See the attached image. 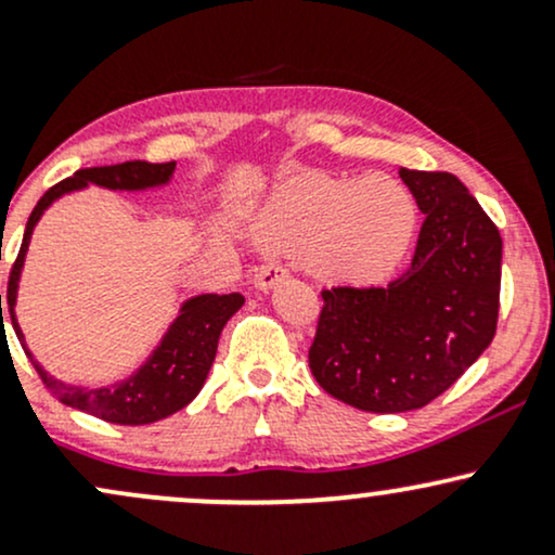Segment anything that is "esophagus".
<instances>
[{
    "label": "esophagus",
    "mask_w": 555,
    "mask_h": 555,
    "mask_svg": "<svg viewBox=\"0 0 555 555\" xmlns=\"http://www.w3.org/2000/svg\"><path fill=\"white\" fill-rule=\"evenodd\" d=\"M286 273H289V271H286L282 263H269V266H263V269H260L258 276H256V289H258V292H269V289H273V286L282 282Z\"/></svg>",
    "instance_id": "1"
}]
</instances>
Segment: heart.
I'll list each match as a JSON object with an SVG mask.
<instances>
[{"mask_svg":"<svg viewBox=\"0 0 555 555\" xmlns=\"http://www.w3.org/2000/svg\"><path fill=\"white\" fill-rule=\"evenodd\" d=\"M415 229V197L388 175L292 177L271 190L250 221L258 245L302 253L315 276L354 286L391 276Z\"/></svg>","mask_w":555,"mask_h":555,"instance_id":"b5f03b06","label":"heart"}]
</instances>
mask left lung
I'll return each instance as SVG.
<instances>
[{"label": "left lung", "instance_id": "1", "mask_svg": "<svg viewBox=\"0 0 555 555\" xmlns=\"http://www.w3.org/2000/svg\"><path fill=\"white\" fill-rule=\"evenodd\" d=\"M399 177L425 214L410 271L388 286L323 292L308 354L323 391L375 415L441 397L499 321V229L449 171L401 167Z\"/></svg>", "mask_w": 555, "mask_h": 555}]
</instances>
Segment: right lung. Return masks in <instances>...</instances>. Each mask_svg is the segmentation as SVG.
<instances>
[{"mask_svg":"<svg viewBox=\"0 0 555 555\" xmlns=\"http://www.w3.org/2000/svg\"><path fill=\"white\" fill-rule=\"evenodd\" d=\"M175 162L169 164H149V162H125L114 167H93L80 169L73 177L54 184L52 190L43 193L36 203L28 224H25L23 245L17 253L15 266L10 271L8 284V305L12 328L21 339L25 354H28L34 367L41 375L43 386L54 393L56 399L75 410L88 412V415L106 420L114 425H149L156 420H164L182 406H188L203 384L216 360V347L219 336L224 331L227 321L245 305V297L232 292V295H195L184 299L177 310V318L164 331L162 341L156 344L154 352L145 358L143 365L135 373H130L122 380H114L109 386H80L67 384V380L54 378L41 367V362L34 360L30 349L25 347V334L21 331L15 315L17 286H21V273L25 266V253H28L30 237L41 216L52 208V203L60 197L80 193L88 184L95 188L114 190V193H145V190L167 188L175 177ZM0 313H2V295H0Z\"/></svg>","mask_w":555,"mask_h":555,"instance_id":"obj_1","label":"right lung"}]
</instances>
